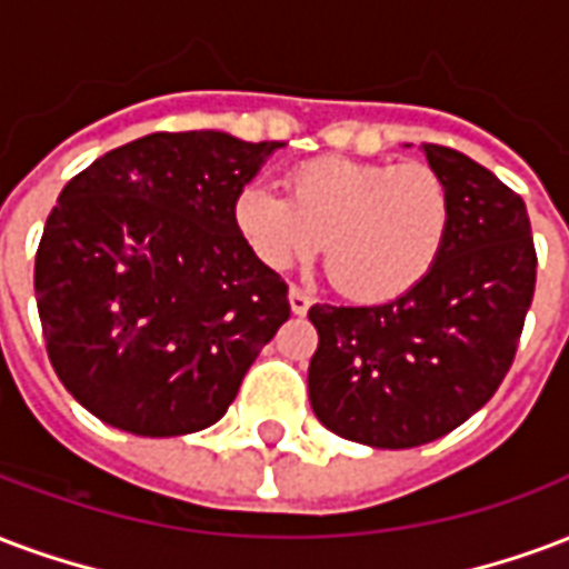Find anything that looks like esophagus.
I'll return each mask as SVG.
<instances>
[{
    "instance_id": "obj_1",
    "label": "esophagus",
    "mask_w": 569,
    "mask_h": 569,
    "mask_svg": "<svg viewBox=\"0 0 569 569\" xmlns=\"http://www.w3.org/2000/svg\"><path fill=\"white\" fill-rule=\"evenodd\" d=\"M310 305H313V296L310 292H305V289H289V307H292V313L296 317H305L307 310H310Z\"/></svg>"
}]
</instances>
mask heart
Masks as SVG:
<instances>
[{
  "label": "heart",
  "instance_id": "1",
  "mask_svg": "<svg viewBox=\"0 0 569 569\" xmlns=\"http://www.w3.org/2000/svg\"><path fill=\"white\" fill-rule=\"evenodd\" d=\"M289 199L250 180L231 220L252 256L283 271L326 241L331 280L359 301L407 296L435 271L452 231V196L428 166L319 156L286 178Z\"/></svg>",
  "mask_w": 569,
  "mask_h": 569
}]
</instances>
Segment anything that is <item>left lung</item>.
<instances>
[{
    "mask_svg": "<svg viewBox=\"0 0 569 569\" xmlns=\"http://www.w3.org/2000/svg\"><path fill=\"white\" fill-rule=\"evenodd\" d=\"M452 196L440 262L407 296L370 307L313 305L310 407L328 431L373 449L431 443L498 391L537 283L525 201L488 168L422 144Z\"/></svg>",
    "mask_w": 569,
    "mask_h": 569,
    "instance_id": "left-lung-1",
    "label": "left lung"
}]
</instances>
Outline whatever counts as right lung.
Instances as JSON below:
<instances>
[{
    "label": "right lung",
    "instance_id": "right-lung-1",
    "mask_svg": "<svg viewBox=\"0 0 569 569\" xmlns=\"http://www.w3.org/2000/svg\"><path fill=\"white\" fill-rule=\"evenodd\" d=\"M280 141L156 132L66 183L36 256L50 365L96 419L138 437L220 422L289 319L286 283L231 201Z\"/></svg>",
    "mask_w": 569,
    "mask_h": 569
}]
</instances>
